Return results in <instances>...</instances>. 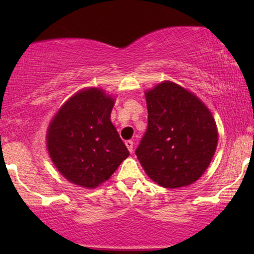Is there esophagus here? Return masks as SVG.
Listing matches in <instances>:
<instances>
[{
	"mask_svg": "<svg viewBox=\"0 0 254 254\" xmlns=\"http://www.w3.org/2000/svg\"><path fill=\"white\" fill-rule=\"evenodd\" d=\"M126 147L128 148V150H129V152L131 154V152H133V147H134V143H133V141H126Z\"/></svg>",
	"mask_w": 254,
	"mask_h": 254,
	"instance_id": "obj_1",
	"label": "esophagus"
}]
</instances>
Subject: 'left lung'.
Masks as SVG:
<instances>
[{"label": "left lung", "mask_w": 254, "mask_h": 254, "mask_svg": "<svg viewBox=\"0 0 254 254\" xmlns=\"http://www.w3.org/2000/svg\"><path fill=\"white\" fill-rule=\"evenodd\" d=\"M148 128L135 155L149 178L178 189L203 175L217 147L214 118L201 100L172 82L145 92Z\"/></svg>", "instance_id": "obj_1"}]
</instances>
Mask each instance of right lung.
Listing matches in <instances>:
<instances>
[{
	"mask_svg": "<svg viewBox=\"0 0 254 254\" xmlns=\"http://www.w3.org/2000/svg\"><path fill=\"white\" fill-rule=\"evenodd\" d=\"M114 100L90 88L59 110L47 133L54 165L69 182L88 189L110 178L129 151L111 123Z\"/></svg>",
	"mask_w": 254,
	"mask_h": 254,
	"instance_id": "right-lung-1",
	"label": "right lung"
}]
</instances>
